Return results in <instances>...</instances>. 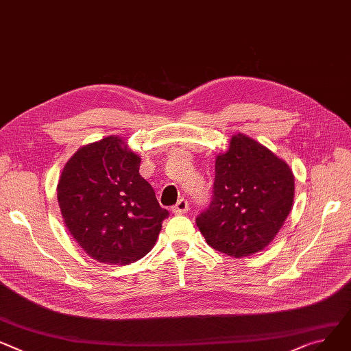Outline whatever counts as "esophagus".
I'll use <instances>...</instances> for the list:
<instances>
[{"mask_svg": "<svg viewBox=\"0 0 351 351\" xmlns=\"http://www.w3.org/2000/svg\"><path fill=\"white\" fill-rule=\"evenodd\" d=\"M189 210V203H188V200H184V199H180L173 207H172V212L175 213V215H184L186 212H188Z\"/></svg>", "mask_w": 351, "mask_h": 351, "instance_id": "1", "label": "esophagus"}]
</instances>
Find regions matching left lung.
Here are the masks:
<instances>
[{"mask_svg":"<svg viewBox=\"0 0 351 351\" xmlns=\"http://www.w3.org/2000/svg\"><path fill=\"white\" fill-rule=\"evenodd\" d=\"M213 189L212 203L196 224L210 247L243 258L263 251L284 226L295 179L284 159L239 132L216 158Z\"/></svg>","mask_w":351,"mask_h":351,"instance_id":"1","label":"left lung"}]
</instances>
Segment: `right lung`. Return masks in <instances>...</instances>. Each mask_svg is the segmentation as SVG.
<instances>
[{
  "label": "right lung",
  "mask_w": 351,
  "mask_h": 351,
  "mask_svg": "<svg viewBox=\"0 0 351 351\" xmlns=\"http://www.w3.org/2000/svg\"><path fill=\"white\" fill-rule=\"evenodd\" d=\"M141 158L117 135L79 148L58 183L64 226L84 252L103 264L128 265L156 243L169 216L139 175Z\"/></svg>",
  "instance_id": "obj_1"
}]
</instances>
